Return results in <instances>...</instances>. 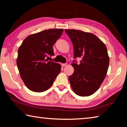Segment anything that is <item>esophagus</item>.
Segmentation results:
<instances>
[{
    "mask_svg": "<svg viewBox=\"0 0 127 127\" xmlns=\"http://www.w3.org/2000/svg\"><path fill=\"white\" fill-rule=\"evenodd\" d=\"M66 64H67V63H62V66H65L66 65Z\"/></svg>",
    "mask_w": 127,
    "mask_h": 127,
    "instance_id": "obj_1",
    "label": "esophagus"
}]
</instances>
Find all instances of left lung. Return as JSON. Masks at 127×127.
<instances>
[{
    "label": "left lung",
    "mask_w": 127,
    "mask_h": 127,
    "mask_svg": "<svg viewBox=\"0 0 127 127\" xmlns=\"http://www.w3.org/2000/svg\"><path fill=\"white\" fill-rule=\"evenodd\" d=\"M74 48V58H81L80 63H72L70 86L77 95L89 96L99 89L106 76L109 57L106 45L95 35L81 30L65 29Z\"/></svg>",
    "instance_id": "obj_1"
}]
</instances>
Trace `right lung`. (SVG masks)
<instances>
[{"instance_id": "1", "label": "right lung", "mask_w": 127, "mask_h": 127, "mask_svg": "<svg viewBox=\"0 0 127 127\" xmlns=\"http://www.w3.org/2000/svg\"><path fill=\"white\" fill-rule=\"evenodd\" d=\"M63 32L62 29H54L31 34L19 47L17 67L21 79L31 91H46L61 72V64L49 62L46 58L54 55L53 46Z\"/></svg>"}]
</instances>
